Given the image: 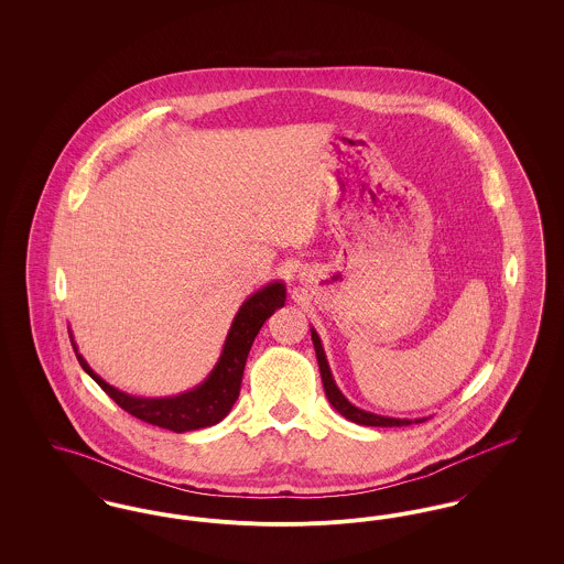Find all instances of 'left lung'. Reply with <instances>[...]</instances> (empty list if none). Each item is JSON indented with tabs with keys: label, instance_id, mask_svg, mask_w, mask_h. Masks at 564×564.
Returning <instances> with one entry per match:
<instances>
[{
	"label": "left lung",
	"instance_id": "obj_1",
	"mask_svg": "<svg viewBox=\"0 0 564 564\" xmlns=\"http://www.w3.org/2000/svg\"><path fill=\"white\" fill-rule=\"evenodd\" d=\"M311 338H313V345H315V352H317V361H319V372H322L323 389H325V395L329 403L352 423L357 425H366V427H405V425H412V423H423L427 419H391V416H380L375 412H366L352 403L340 393V389L336 387L332 372H329V366H327V359H325V352H323L322 340L317 336L315 329H311Z\"/></svg>",
	"mask_w": 564,
	"mask_h": 564
}]
</instances>
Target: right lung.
<instances>
[{"instance_id":"right-lung-1","label":"right lung","mask_w":564,"mask_h":564,"mask_svg":"<svg viewBox=\"0 0 564 564\" xmlns=\"http://www.w3.org/2000/svg\"><path fill=\"white\" fill-rule=\"evenodd\" d=\"M283 304H285V285L281 281L269 283L267 288L249 295L242 302L239 313L235 315V322L230 325L224 349L212 375L207 376L198 387L173 398L150 400V398H134L118 391L86 364V359L78 352L72 334L69 338L76 350V357L80 361L82 370L90 376L122 410H127L143 423L175 431V433H184V431L212 427L230 412L241 391L242 370H245L249 349L260 327Z\"/></svg>"}]
</instances>
